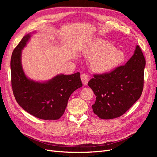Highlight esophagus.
Here are the masks:
<instances>
[{
	"label": "esophagus",
	"instance_id": "esophagus-1",
	"mask_svg": "<svg viewBox=\"0 0 157 157\" xmlns=\"http://www.w3.org/2000/svg\"><path fill=\"white\" fill-rule=\"evenodd\" d=\"M80 78H81L82 82L84 84V86H86L88 84V82L89 81V77L86 74H82L80 76Z\"/></svg>",
	"mask_w": 157,
	"mask_h": 157
}]
</instances>
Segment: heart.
<instances>
[{
	"label": "heart",
	"instance_id": "obj_1",
	"mask_svg": "<svg viewBox=\"0 0 157 157\" xmlns=\"http://www.w3.org/2000/svg\"><path fill=\"white\" fill-rule=\"evenodd\" d=\"M86 54L89 59L92 60L93 69L101 73L116 69L126 60L124 52L117 49L111 42L103 39L92 42L88 47Z\"/></svg>",
	"mask_w": 157,
	"mask_h": 157
}]
</instances>
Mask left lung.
<instances>
[{
  "label": "left lung",
  "mask_w": 157,
  "mask_h": 157,
  "mask_svg": "<svg viewBox=\"0 0 157 157\" xmlns=\"http://www.w3.org/2000/svg\"><path fill=\"white\" fill-rule=\"evenodd\" d=\"M145 59L138 45L127 63L111 73L94 75L88 86L96 95L92 105L101 119H112L124 114L139 99L144 88Z\"/></svg>",
  "instance_id": "left-lung-1"
}]
</instances>
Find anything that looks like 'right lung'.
Segmentation results:
<instances>
[{
	"instance_id": "right-lung-1",
	"label": "right lung",
	"mask_w": 157,
	"mask_h": 157,
	"mask_svg": "<svg viewBox=\"0 0 157 157\" xmlns=\"http://www.w3.org/2000/svg\"><path fill=\"white\" fill-rule=\"evenodd\" d=\"M31 34L23 36L12 52L10 68L14 97L20 107L33 116L43 120L59 119L65 112L71 94L82 86L80 73L58 75L46 82L28 78L22 67L21 50Z\"/></svg>"
}]
</instances>
